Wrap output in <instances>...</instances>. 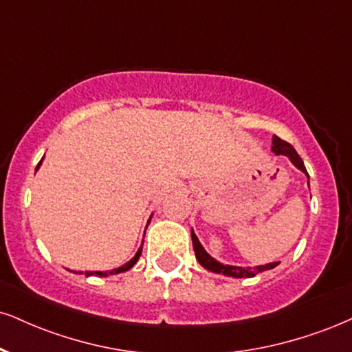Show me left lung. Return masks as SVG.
<instances>
[{
    "instance_id": "obj_1",
    "label": "left lung",
    "mask_w": 352,
    "mask_h": 352,
    "mask_svg": "<svg viewBox=\"0 0 352 352\" xmlns=\"http://www.w3.org/2000/svg\"><path fill=\"white\" fill-rule=\"evenodd\" d=\"M272 152L275 155H287L295 167L307 173V168H305L303 160L297 154V151L292 147V144H289L287 141H282V139L277 138V135H274L272 138ZM192 241H193L195 256H197L198 262H200L203 267H205L206 270H211V272L228 275V277L249 278V277H254V275H257L259 272H264V270L274 269L275 265H277V262H270V264H265V265H257V267H236V265H224V264H221V262L214 261L213 257H211L210 254L203 249V245L200 244V241H198V238L195 236L193 231H192Z\"/></svg>"
}]
</instances>
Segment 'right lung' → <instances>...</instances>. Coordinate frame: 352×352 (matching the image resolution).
I'll return each instance as SVG.
<instances>
[{
	"label": "right lung",
	"instance_id": "add662e5",
	"mask_svg": "<svg viewBox=\"0 0 352 352\" xmlns=\"http://www.w3.org/2000/svg\"><path fill=\"white\" fill-rule=\"evenodd\" d=\"M41 164H42V160H41L39 164H37L36 170H37V168L41 167ZM141 252H142V245H141V248H139V251L135 252V256L133 257V259H131V261L128 262V264L122 265V267H118V269H114V270H109V272H87V275H93V274H95V275H98V277H107V275H109V274H120V272H124V270H129V269L133 267V265L135 264V262H138L139 256H141Z\"/></svg>",
	"mask_w": 352,
	"mask_h": 352
}]
</instances>
